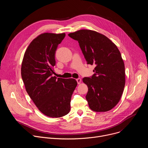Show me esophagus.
Instances as JSON below:
<instances>
[{
    "instance_id": "obj_1",
    "label": "esophagus",
    "mask_w": 148,
    "mask_h": 148,
    "mask_svg": "<svg viewBox=\"0 0 148 148\" xmlns=\"http://www.w3.org/2000/svg\"><path fill=\"white\" fill-rule=\"evenodd\" d=\"M76 81H77V82L78 84H79L81 83V78H77V79H76Z\"/></svg>"
}]
</instances>
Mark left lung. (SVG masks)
<instances>
[{"instance_id": "left-lung-1", "label": "left lung", "mask_w": 148, "mask_h": 148, "mask_svg": "<svg viewBox=\"0 0 148 148\" xmlns=\"http://www.w3.org/2000/svg\"><path fill=\"white\" fill-rule=\"evenodd\" d=\"M78 41L87 64H95L91 77L82 79L88 88L89 107L107 112L119 102L125 84V65L116 46L107 37L94 30L82 29L69 34Z\"/></svg>"}]
</instances>
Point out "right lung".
<instances>
[{
	"label": "right lung",
	"mask_w": 148,
	"mask_h": 148,
	"mask_svg": "<svg viewBox=\"0 0 148 148\" xmlns=\"http://www.w3.org/2000/svg\"><path fill=\"white\" fill-rule=\"evenodd\" d=\"M65 36L64 33L38 35L27 48L21 67L27 94L38 110L51 118L69 113L71 95L77 86L75 79L53 76L56 51Z\"/></svg>",
	"instance_id": "add662e5"
}]
</instances>
